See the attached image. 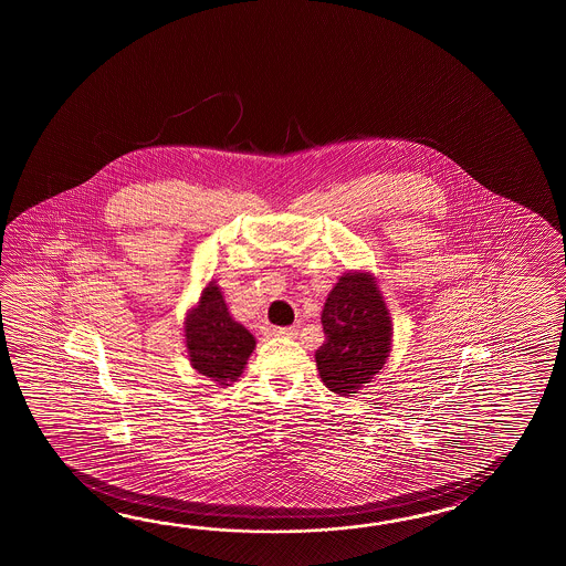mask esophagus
I'll return each mask as SVG.
<instances>
[{
    "mask_svg": "<svg viewBox=\"0 0 566 566\" xmlns=\"http://www.w3.org/2000/svg\"><path fill=\"white\" fill-rule=\"evenodd\" d=\"M273 334L279 337H295L297 329L295 327H273Z\"/></svg>",
    "mask_w": 566,
    "mask_h": 566,
    "instance_id": "obj_1",
    "label": "esophagus"
}]
</instances>
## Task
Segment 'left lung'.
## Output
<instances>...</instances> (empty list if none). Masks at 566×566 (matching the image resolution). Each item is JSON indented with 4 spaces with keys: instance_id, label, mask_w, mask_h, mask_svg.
Instances as JSON below:
<instances>
[{
    "instance_id": "left-lung-1",
    "label": "left lung",
    "mask_w": 566,
    "mask_h": 566,
    "mask_svg": "<svg viewBox=\"0 0 566 566\" xmlns=\"http://www.w3.org/2000/svg\"><path fill=\"white\" fill-rule=\"evenodd\" d=\"M324 346L315 352L324 385L342 397L358 392L382 370L390 354L392 322L370 273L348 271L337 279L322 312Z\"/></svg>"
}]
</instances>
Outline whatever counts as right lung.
I'll use <instances>...</instances> for the list:
<instances>
[{"label": "right lung", "mask_w": 566, "mask_h": 566, "mask_svg": "<svg viewBox=\"0 0 566 566\" xmlns=\"http://www.w3.org/2000/svg\"><path fill=\"white\" fill-rule=\"evenodd\" d=\"M184 336L193 370L220 386L241 376L256 346L253 334L232 319L217 281L202 289L198 305L186 315Z\"/></svg>", "instance_id": "obj_1"}]
</instances>
